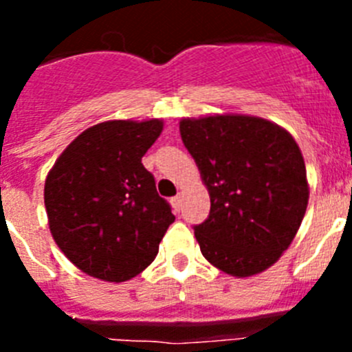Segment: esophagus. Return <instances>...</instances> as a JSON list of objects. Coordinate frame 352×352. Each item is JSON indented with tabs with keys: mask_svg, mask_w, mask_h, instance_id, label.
<instances>
[{
	"mask_svg": "<svg viewBox=\"0 0 352 352\" xmlns=\"http://www.w3.org/2000/svg\"><path fill=\"white\" fill-rule=\"evenodd\" d=\"M170 204H173L174 211H179V208H182V197H179V195L173 197L170 199Z\"/></svg>",
	"mask_w": 352,
	"mask_h": 352,
	"instance_id": "obj_1",
	"label": "esophagus"
}]
</instances>
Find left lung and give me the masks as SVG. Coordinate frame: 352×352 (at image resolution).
Wrapping results in <instances>:
<instances>
[{
	"label": "left lung",
	"mask_w": 352,
	"mask_h": 352,
	"mask_svg": "<svg viewBox=\"0 0 352 352\" xmlns=\"http://www.w3.org/2000/svg\"><path fill=\"white\" fill-rule=\"evenodd\" d=\"M179 133L211 201L210 217L194 227L203 256L238 278L268 270L309 204L300 146L276 123L245 114L183 118Z\"/></svg>",
	"instance_id": "left-lung-1"
}]
</instances>
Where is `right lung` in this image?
<instances>
[{"label": "right lung", "mask_w": 352, "mask_h": 352, "mask_svg": "<svg viewBox=\"0 0 352 352\" xmlns=\"http://www.w3.org/2000/svg\"><path fill=\"white\" fill-rule=\"evenodd\" d=\"M162 129V120L104 121L79 133L49 170V229L86 275L126 282L157 257L174 214L141 160Z\"/></svg>", "instance_id": "obj_1"}]
</instances>
